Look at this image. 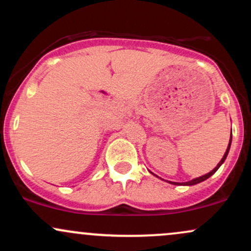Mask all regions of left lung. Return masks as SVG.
Returning a JSON list of instances; mask_svg holds the SVG:
<instances>
[{
    "label": "left lung",
    "instance_id": "left-lung-1",
    "mask_svg": "<svg viewBox=\"0 0 251 251\" xmlns=\"http://www.w3.org/2000/svg\"><path fill=\"white\" fill-rule=\"evenodd\" d=\"M230 145H231V135H230V140H229V145H227V148H226V153H224V155H223V158H222L221 159V162L217 164V166H216V168L212 170V171H210L209 174H206V175H204V176H201V177H198V178H195V179H192V180H189V181H186V183H176V181H169L170 184H174V185H195V184H198V183H201V181H204L205 179H208L209 177H211L212 175L215 174L216 171H217L218 169H220V166L222 165V164L224 163V160L226 159V155H227V153H229V150H230Z\"/></svg>",
    "mask_w": 251,
    "mask_h": 251
}]
</instances>
